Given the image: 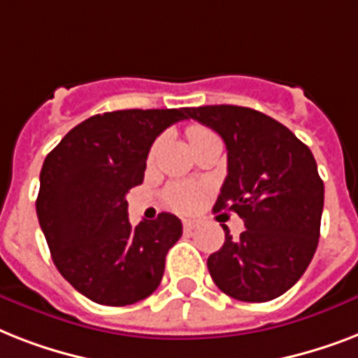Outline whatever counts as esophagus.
Masks as SVG:
<instances>
[{"instance_id":"1","label":"esophagus","mask_w":358,"mask_h":358,"mask_svg":"<svg viewBox=\"0 0 358 358\" xmlns=\"http://www.w3.org/2000/svg\"><path fill=\"white\" fill-rule=\"evenodd\" d=\"M196 227V221L193 219H184V230L185 232H191V230H195Z\"/></svg>"}]
</instances>
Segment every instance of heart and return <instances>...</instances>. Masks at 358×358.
Wrapping results in <instances>:
<instances>
[{
  "label": "heart",
  "instance_id": "obj_1",
  "mask_svg": "<svg viewBox=\"0 0 358 358\" xmlns=\"http://www.w3.org/2000/svg\"><path fill=\"white\" fill-rule=\"evenodd\" d=\"M208 134H212V131L206 128H202V126H196V124L187 128V139H189V143H195V141H199L201 137H204V135ZM156 150L157 143L152 146L150 159L154 157ZM165 199H167L169 206L173 208V210H176V212H191V210L199 204V201H201V191H199V187L193 184H174L167 189Z\"/></svg>",
  "mask_w": 358,
  "mask_h": 358
}]
</instances>
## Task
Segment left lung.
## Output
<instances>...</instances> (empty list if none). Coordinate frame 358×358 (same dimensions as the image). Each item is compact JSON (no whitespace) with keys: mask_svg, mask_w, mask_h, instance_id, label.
I'll list each match as a JSON object with an SVG mask.
<instances>
[{"mask_svg":"<svg viewBox=\"0 0 358 358\" xmlns=\"http://www.w3.org/2000/svg\"><path fill=\"white\" fill-rule=\"evenodd\" d=\"M187 119L223 137L229 174L213 212H236L245 223L238 238L223 224L224 243L210 255L208 271L234 299H275L316 252L325 193L316 159L286 126L256 109L202 106L187 109Z\"/></svg>","mask_w":358,"mask_h":358,"instance_id":"1","label":"left lung"}]
</instances>
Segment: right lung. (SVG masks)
Listing matches in <instances>:
<instances>
[{"label":"right lung","mask_w":358,"mask_h":358,"mask_svg":"<svg viewBox=\"0 0 358 358\" xmlns=\"http://www.w3.org/2000/svg\"><path fill=\"white\" fill-rule=\"evenodd\" d=\"M185 119L187 108L94 115L44 159L36 215L53 264L98 305H134L162 282L182 221L163 212L134 227L126 195L143 184L157 135Z\"/></svg>","instance_id":"1"}]
</instances>
